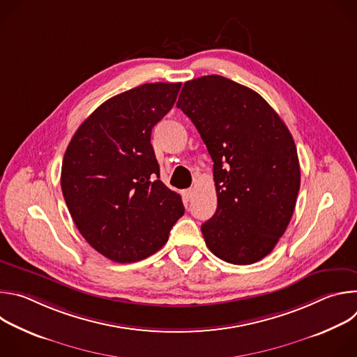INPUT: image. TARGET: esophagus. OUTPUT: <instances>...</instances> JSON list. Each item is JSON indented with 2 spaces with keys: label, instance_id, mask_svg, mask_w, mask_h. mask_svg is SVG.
I'll list each match as a JSON object with an SVG mask.
<instances>
[{
  "label": "esophagus",
  "instance_id": "1",
  "mask_svg": "<svg viewBox=\"0 0 357 357\" xmlns=\"http://www.w3.org/2000/svg\"><path fill=\"white\" fill-rule=\"evenodd\" d=\"M192 196H193V189H192V188H189V189H185V190H183V197H185L186 200H190V199H192Z\"/></svg>",
  "mask_w": 357,
  "mask_h": 357
}]
</instances>
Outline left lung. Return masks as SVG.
<instances>
[{"mask_svg":"<svg viewBox=\"0 0 357 357\" xmlns=\"http://www.w3.org/2000/svg\"><path fill=\"white\" fill-rule=\"evenodd\" d=\"M176 107L213 161L218 209L200 227L206 245L230 264L264 259L288 227L301 185L289 130L259 93L219 75L186 82Z\"/></svg>","mask_w":357,"mask_h":357,"instance_id":"left-lung-1","label":"left lung"}]
</instances>
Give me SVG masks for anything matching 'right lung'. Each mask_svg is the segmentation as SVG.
I'll return each instance as SVG.
<instances>
[{"instance_id": "add662e5", "label": "right lung", "mask_w": 357, "mask_h": 357, "mask_svg": "<svg viewBox=\"0 0 357 357\" xmlns=\"http://www.w3.org/2000/svg\"><path fill=\"white\" fill-rule=\"evenodd\" d=\"M181 83H145L98 106L72 137L61 186L84 240L116 263L158 251L185 213L160 178L151 131L172 109Z\"/></svg>"}]
</instances>
